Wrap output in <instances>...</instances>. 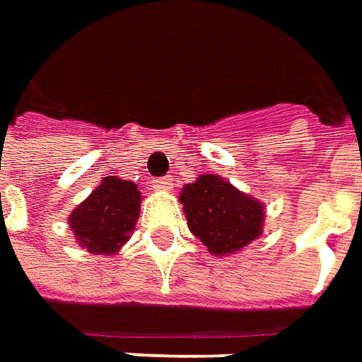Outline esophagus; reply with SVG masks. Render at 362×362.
Masks as SVG:
<instances>
[{
	"mask_svg": "<svg viewBox=\"0 0 362 362\" xmlns=\"http://www.w3.org/2000/svg\"><path fill=\"white\" fill-rule=\"evenodd\" d=\"M171 181L169 179H153V189L155 191H169L171 189Z\"/></svg>",
	"mask_w": 362,
	"mask_h": 362,
	"instance_id": "34e87169",
	"label": "esophagus"
}]
</instances>
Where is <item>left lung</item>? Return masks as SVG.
Instances as JSON below:
<instances>
[{
	"label": "left lung",
	"mask_w": 362,
	"mask_h": 362,
	"mask_svg": "<svg viewBox=\"0 0 362 362\" xmlns=\"http://www.w3.org/2000/svg\"><path fill=\"white\" fill-rule=\"evenodd\" d=\"M189 231L213 255H231L255 241L265 225V207L219 175H201L181 189Z\"/></svg>",
	"instance_id": "1"
}]
</instances>
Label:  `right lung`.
<instances>
[{
    "label": "right lung",
    "mask_w": 362,
    "mask_h": 362,
    "mask_svg": "<svg viewBox=\"0 0 362 362\" xmlns=\"http://www.w3.org/2000/svg\"><path fill=\"white\" fill-rule=\"evenodd\" d=\"M141 207V191L133 181L109 175L69 215L79 247L89 253L113 255L129 241Z\"/></svg>",
    "instance_id": "add662e5"
}]
</instances>
